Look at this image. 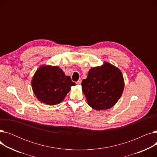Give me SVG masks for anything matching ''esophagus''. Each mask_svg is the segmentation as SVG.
I'll use <instances>...</instances> for the list:
<instances>
[{
  "mask_svg": "<svg viewBox=\"0 0 157 157\" xmlns=\"http://www.w3.org/2000/svg\"><path fill=\"white\" fill-rule=\"evenodd\" d=\"M81 81H81V79H79L78 81H76V84H77V85H80V84L81 83Z\"/></svg>",
  "mask_w": 157,
  "mask_h": 157,
  "instance_id": "34e87169",
  "label": "esophagus"
}]
</instances>
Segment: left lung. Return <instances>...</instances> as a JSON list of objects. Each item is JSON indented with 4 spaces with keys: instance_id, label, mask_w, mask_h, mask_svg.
<instances>
[{
    "instance_id": "8db88e82",
    "label": "left lung",
    "mask_w": 157,
    "mask_h": 157,
    "mask_svg": "<svg viewBox=\"0 0 157 157\" xmlns=\"http://www.w3.org/2000/svg\"><path fill=\"white\" fill-rule=\"evenodd\" d=\"M88 105L95 110L108 109L116 104L124 88L121 71L109 63L94 67L81 83Z\"/></svg>"
}]
</instances>
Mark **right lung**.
<instances>
[{"instance_id":"right-lung-1","label":"right lung","mask_w":157,"mask_h":157,"mask_svg":"<svg viewBox=\"0 0 157 157\" xmlns=\"http://www.w3.org/2000/svg\"><path fill=\"white\" fill-rule=\"evenodd\" d=\"M76 85L70 76H66L57 66H42L35 73L32 81L33 91L38 99L48 105L60 103Z\"/></svg>"}]
</instances>
